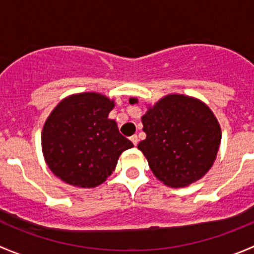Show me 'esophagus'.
<instances>
[{"label":"esophagus","instance_id":"34e87169","mask_svg":"<svg viewBox=\"0 0 254 254\" xmlns=\"http://www.w3.org/2000/svg\"><path fill=\"white\" fill-rule=\"evenodd\" d=\"M130 140H131V142L134 143L135 146H136V145H137V142H139V139H137V136H136V135H132V136L130 137Z\"/></svg>","mask_w":254,"mask_h":254}]
</instances>
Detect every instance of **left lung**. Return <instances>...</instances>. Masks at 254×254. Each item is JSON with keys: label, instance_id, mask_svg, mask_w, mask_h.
Returning a JSON list of instances; mask_svg holds the SVG:
<instances>
[{"label": "left lung", "instance_id": "obj_1", "mask_svg": "<svg viewBox=\"0 0 254 254\" xmlns=\"http://www.w3.org/2000/svg\"><path fill=\"white\" fill-rule=\"evenodd\" d=\"M129 102L137 103V99ZM141 122L146 139L137 148L156 178L166 186H189L211 168L221 129L205 103L183 94H168L147 109Z\"/></svg>", "mask_w": 254, "mask_h": 254}]
</instances>
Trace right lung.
I'll return each mask as SVG.
<instances>
[{
	"mask_svg": "<svg viewBox=\"0 0 254 254\" xmlns=\"http://www.w3.org/2000/svg\"><path fill=\"white\" fill-rule=\"evenodd\" d=\"M114 106L103 94L86 92L55 107L42 132L43 155L54 175L79 188H94L112 175L122 152L134 146L108 118Z\"/></svg>",
	"mask_w": 254,
	"mask_h": 254,
	"instance_id": "obj_1",
	"label": "right lung"
}]
</instances>
